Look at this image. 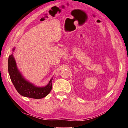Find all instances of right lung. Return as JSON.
<instances>
[{
    "label": "right lung",
    "instance_id": "obj_1",
    "mask_svg": "<svg viewBox=\"0 0 128 128\" xmlns=\"http://www.w3.org/2000/svg\"><path fill=\"white\" fill-rule=\"evenodd\" d=\"M15 49H13V51ZM8 71L14 86L17 91L23 96L34 99H40L46 97L50 92L52 88V78L48 84L43 88H38L26 81L21 75L16 66L13 55L8 59Z\"/></svg>",
    "mask_w": 128,
    "mask_h": 128
}]
</instances>
